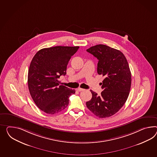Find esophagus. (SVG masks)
Listing matches in <instances>:
<instances>
[{"label": "esophagus", "instance_id": "1", "mask_svg": "<svg viewBox=\"0 0 157 157\" xmlns=\"http://www.w3.org/2000/svg\"><path fill=\"white\" fill-rule=\"evenodd\" d=\"M77 90L78 91V92H81V91L84 90V89L81 88H78L77 89Z\"/></svg>", "mask_w": 157, "mask_h": 157}]
</instances>
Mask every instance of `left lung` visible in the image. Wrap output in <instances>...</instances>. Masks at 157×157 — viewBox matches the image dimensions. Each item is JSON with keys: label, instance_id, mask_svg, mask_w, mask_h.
<instances>
[{"label": "left lung", "instance_id": "obj_1", "mask_svg": "<svg viewBox=\"0 0 157 157\" xmlns=\"http://www.w3.org/2000/svg\"><path fill=\"white\" fill-rule=\"evenodd\" d=\"M98 60L97 73L104 76L100 96L90 90L92 98L87 108L99 118L116 114L125 104L131 87L132 75L124 55L116 49L98 44L86 50Z\"/></svg>", "mask_w": 157, "mask_h": 157}]
</instances>
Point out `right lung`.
Here are the masks:
<instances>
[{"mask_svg":"<svg viewBox=\"0 0 157 157\" xmlns=\"http://www.w3.org/2000/svg\"><path fill=\"white\" fill-rule=\"evenodd\" d=\"M79 47L56 46L41 49L33 57L28 73L29 91L37 106L49 114L60 112L69 104L75 90L60 85L71 56Z\"/></svg>","mask_w":157,"mask_h":157,"instance_id":"obj_1","label":"right lung"}]
</instances>
